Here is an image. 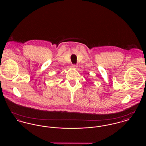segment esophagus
<instances>
[{"mask_svg": "<svg viewBox=\"0 0 146 146\" xmlns=\"http://www.w3.org/2000/svg\"><path fill=\"white\" fill-rule=\"evenodd\" d=\"M72 68H75L76 67V64H72Z\"/></svg>", "mask_w": 146, "mask_h": 146, "instance_id": "esophagus-1", "label": "esophagus"}]
</instances>
